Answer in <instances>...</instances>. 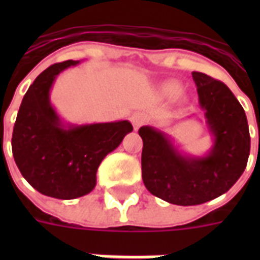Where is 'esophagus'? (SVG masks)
I'll list each match as a JSON object with an SVG mask.
<instances>
[{
    "label": "esophagus",
    "instance_id": "esophagus-1",
    "mask_svg": "<svg viewBox=\"0 0 260 260\" xmlns=\"http://www.w3.org/2000/svg\"><path fill=\"white\" fill-rule=\"evenodd\" d=\"M131 121H132V124H134L135 131H138L139 128H140V126L144 124V121H146V117H144L142 113H134L132 116H131Z\"/></svg>",
    "mask_w": 260,
    "mask_h": 260
}]
</instances>
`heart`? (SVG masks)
Listing matches in <instances>:
<instances>
[{"label":"heart","instance_id":"1","mask_svg":"<svg viewBox=\"0 0 260 260\" xmlns=\"http://www.w3.org/2000/svg\"><path fill=\"white\" fill-rule=\"evenodd\" d=\"M178 90H179V87H178L177 83H166L165 86L162 87V91L163 94H166V95H169V97H173V95H175V94L178 93Z\"/></svg>","mask_w":260,"mask_h":260}]
</instances>
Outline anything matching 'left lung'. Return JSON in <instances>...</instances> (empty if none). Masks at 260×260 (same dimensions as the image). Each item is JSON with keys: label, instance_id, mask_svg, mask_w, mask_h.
<instances>
[{"label": "left lung", "instance_id": "1", "mask_svg": "<svg viewBox=\"0 0 260 260\" xmlns=\"http://www.w3.org/2000/svg\"><path fill=\"white\" fill-rule=\"evenodd\" d=\"M200 106L213 147L206 156L182 155L152 126H142V177L151 194L174 205L190 206L220 197L236 183L250 155V131L240 102L226 85L193 71Z\"/></svg>", "mask_w": 260, "mask_h": 260}]
</instances>
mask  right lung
Here are the masks:
<instances>
[{"mask_svg":"<svg viewBox=\"0 0 260 260\" xmlns=\"http://www.w3.org/2000/svg\"><path fill=\"white\" fill-rule=\"evenodd\" d=\"M78 63H55L35 79L22 98L12 135V152L22 177L39 193L59 200L90 193L102 159L134 131L126 120L63 125L51 105L50 90L59 73Z\"/></svg>","mask_w":260,"mask_h":260,"instance_id":"add662e5","label":"right lung"}]
</instances>
